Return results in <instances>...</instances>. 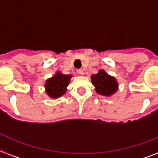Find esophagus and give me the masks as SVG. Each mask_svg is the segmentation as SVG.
Returning a JSON list of instances; mask_svg holds the SVG:
<instances>
[{
	"label": "esophagus",
	"instance_id": "esophagus-1",
	"mask_svg": "<svg viewBox=\"0 0 158 158\" xmlns=\"http://www.w3.org/2000/svg\"><path fill=\"white\" fill-rule=\"evenodd\" d=\"M77 73H79V74H81V75L84 74V71L82 70L81 69H77Z\"/></svg>",
	"mask_w": 158,
	"mask_h": 158
}]
</instances>
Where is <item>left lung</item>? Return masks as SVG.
<instances>
[{"mask_svg":"<svg viewBox=\"0 0 158 158\" xmlns=\"http://www.w3.org/2000/svg\"><path fill=\"white\" fill-rule=\"evenodd\" d=\"M91 78L96 92L99 94L111 96L118 89V83L115 78L107 74L104 70H100L98 73L92 75Z\"/></svg>","mask_w":158,"mask_h":158,"instance_id":"8db88e82","label":"left lung"}]
</instances>
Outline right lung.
<instances>
[{
    "mask_svg": "<svg viewBox=\"0 0 158 158\" xmlns=\"http://www.w3.org/2000/svg\"><path fill=\"white\" fill-rule=\"evenodd\" d=\"M71 75H65L61 73H57L52 78H50L45 84V89L47 95L51 98H58L62 96L66 91V87L69 85Z\"/></svg>",
    "mask_w": 158,
    "mask_h": 158,
    "instance_id": "1",
    "label": "right lung"
}]
</instances>
